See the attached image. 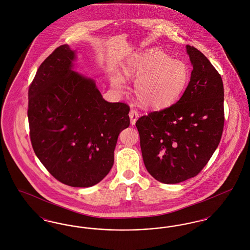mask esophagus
<instances>
[{
    "label": "esophagus",
    "mask_w": 250,
    "mask_h": 250,
    "mask_svg": "<svg viewBox=\"0 0 250 250\" xmlns=\"http://www.w3.org/2000/svg\"><path fill=\"white\" fill-rule=\"evenodd\" d=\"M129 117H130L131 125H133L136 124L137 120L139 119L140 113L136 109H131L130 112H129Z\"/></svg>",
    "instance_id": "34e87169"
}]
</instances>
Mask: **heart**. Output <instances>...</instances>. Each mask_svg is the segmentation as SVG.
<instances>
[{"label":"heart","instance_id":"obj_1","mask_svg":"<svg viewBox=\"0 0 250 250\" xmlns=\"http://www.w3.org/2000/svg\"><path fill=\"white\" fill-rule=\"evenodd\" d=\"M125 78L136 80L133 92L144 107L160 109L176 102L187 89L190 73L180 60L172 59L165 52L153 49L137 55L123 67ZM111 84L121 90L124 80L114 75Z\"/></svg>","mask_w":250,"mask_h":250}]
</instances>
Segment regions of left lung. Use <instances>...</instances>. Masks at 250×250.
<instances>
[{"instance_id":"left-lung-1","label":"left lung","mask_w":250,"mask_h":250,"mask_svg":"<svg viewBox=\"0 0 250 250\" xmlns=\"http://www.w3.org/2000/svg\"><path fill=\"white\" fill-rule=\"evenodd\" d=\"M193 70L178 101L137 121L143 162L163 184L195 177L217 148L224 126L221 76L202 52L187 45Z\"/></svg>"}]
</instances>
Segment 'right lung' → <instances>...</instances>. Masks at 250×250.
I'll list each match as a JSON object with an SVG mask.
<instances>
[{"label": "right lung", "mask_w": 250, "mask_h": 250, "mask_svg": "<svg viewBox=\"0 0 250 250\" xmlns=\"http://www.w3.org/2000/svg\"><path fill=\"white\" fill-rule=\"evenodd\" d=\"M76 50L56 48L39 66L29 88L31 142L41 163L61 183L89 188L114 163L129 107L106 101L95 80L74 70Z\"/></svg>", "instance_id": "1"}]
</instances>
